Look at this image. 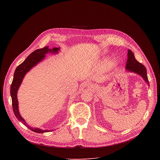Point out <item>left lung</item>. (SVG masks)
I'll return each instance as SVG.
<instances>
[{
    "mask_svg": "<svg viewBox=\"0 0 160 160\" xmlns=\"http://www.w3.org/2000/svg\"><path fill=\"white\" fill-rule=\"evenodd\" d=\"M125 69L128 72L137 73L141 76L149 86L146 68L142 64L136 60L133 53L130 49L128 50V59L127 61Z\"/></svg>",
    "mask_w": 160,
    "mask_h": 160,
    "instance_id": "left-lung-1",
    "label": "left lung"
}]
</instances>
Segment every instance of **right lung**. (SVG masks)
I'll return each mask as SVG.
<instances>
[{
    "instance_id": "obj_1",
    "label": "right lung",
    "mask_w": 160,
    "mask_h": 160,
    "mask_svg": "<svg viewBox=\"0 0 160 160\" xmlns=\"http://www.w3.org/2000/svg\"><path fill=\"white\" fill-rule=\"evenodd\" d=\"M59 48H54L52 49H49L48 46L44 47L42 49H37L31 53L27 58L20 64L17 68L14 73L13 80L11 85V96L12 98V109L14 115L17 119L20 121L22 124L27 127L31 130L37 133L48 132L52 130H43L38 128H32L29 126L25 122V120L21 117L18 109V101L17 98V92L21 83H22L25 75L32 69L33 67L36 66L38 62H41L45 57V54L48 52H52V54H57L59 51Z\"/></svg>"
}]
</instances>
